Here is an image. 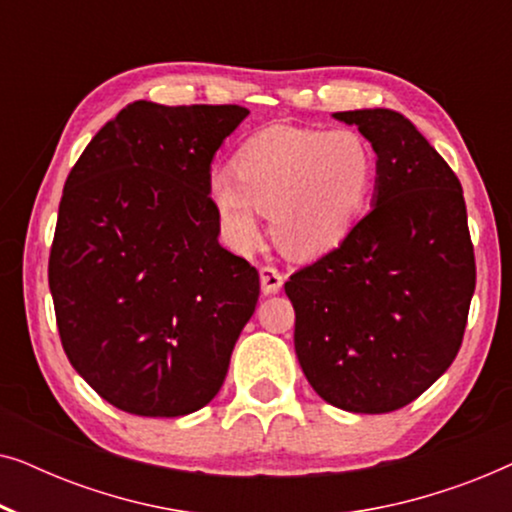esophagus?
Segmentation results:
<instances>
[{
    "instance_id": "34e87169",
    "label": "esophagus",
    "mask_w": 512,
    "mask_h": 512,
    "mask_svg": "<svg viewBox=\"0 0 512 512\" xmlns=\"http://www.w3.org/2000/svg\"><path fill=\"white\" fill-rule=\"evenodd\" d=\"M284 284V275L279 272L277 268H272V265H263L261 268V289L265 296H272V293H277L282 289Z\"/></svg>"
}]
</instances>
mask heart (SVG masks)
<instances>
[{
    "mask_svg": "<svg viewBox=\"0 0 512 512\" xmlns=\"http://www.w3.org/2000/svg\"><path fill=\"white\" fill-rule=\"evenodd\" d=\"M232 170L214 172L207 195L235 249L263 240L272 212L279 240L293 254H321L345 240L373 184V156L349 130L272 125L235 153Z\"/></svg>",
    "mask_w": 512,
    "mask_h": 512,
    "instance_id": "1",
    "label": "heart"
}]
</instances>
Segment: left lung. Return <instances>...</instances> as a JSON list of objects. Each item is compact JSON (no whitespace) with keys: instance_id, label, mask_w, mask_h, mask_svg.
<instances>
[{"instance_id":"left-lung-1","label":"left lung","mask_w":512,"mask_h":512,"mask_svg":"<svg viewBox=\"0 0 512 512\" xmlns=\"http://www.w3.org/2000/svg\"><path fill=\"white\" fill-rule=\"evenodd\" d=\"M333 116L377 153L373 209L284 291L312 389L340 410L382 415L422 396L457 356L475 291L473 242L457 174L408 118Z\"/></svg>"}]
</instances>
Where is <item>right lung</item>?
<instances>
[{
	"mask_svg": "<svg viewBox=\"0 0 512 512\" xmlns=\"http://www.w3.org/2000/svg\"><path fill=\"white\" fill-rule=\"evenodd\" d=\"M249 116L237 104L132 102L76 160L48 286L76 373L118 410L205 408L258 303V272L219 244L209 167Z\"/></svg>",
	"mask_w": 512,
	"mask_h": 512,
	"instance_id": "obj_1",
	"label": "right lung"
}]
</instances>
